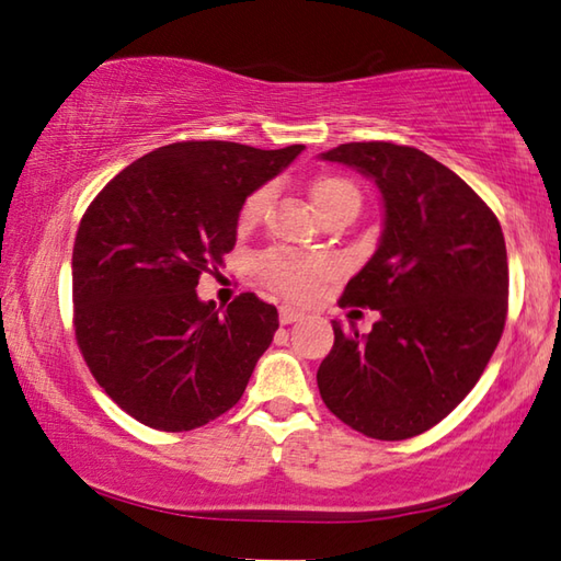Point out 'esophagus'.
I'll list each match as a JSON object with an SVG mask.
<instances>
[{"label": "esophagus", "mask_w": 561, "mask_h": 561, "mask_svg": "<svg viewBox=\"0 0 561 561\" xmlns=\"http://www.w3.org/2000/svg\"><path fill=\"white\" fill-rule=\"evenodd\" d=\"M302 316H306V312L298 310V308H290V306H283L280 308V322H283V325H290V322L300 320Z\"/></svg>", "instance_id": "esophagus-1"}]
</instances>
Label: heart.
I'll return each mask as SVG.
<instances>
[{"label": "heart", "instance_id": "1", "mask_svg": "<svg viewBox=\"0 0 561 561\" xmlns=\"http://www.w3.org/2000/svg\"><path fill=\"white\" fill-rule=\"evenodd\" d=\"M268 190H259L253 192L249 199L243 204L241 216L245 221H251L259 216L265 204H268ZM310 199L316 204V209L320 214H325L332 206H337L342 202H357L359 204V194L355 190V184L347 182L345 176H318L310 184ZM261 273L265 275V280H271L275 288H280L288 296H310L322 280L332 275V261L320 259V255H298V253H288V251H273L261 259Z\"/></svg>", "mask_w": 561, "mask_h": 561}]
</instances>
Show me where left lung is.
Segmentation results:
<instances>
[{"instance_id":"1","label":"left lung","mask_w":561,"mask_h":561,"mask_svg":"<svg viewBox=\"0 0 561 561\" xmlns=\"http://www.w3.org/2000/svg\"><path fill=\"white\" fill-rule=\"evenodd\" d=\"M320 157L369 176L385 204L377 251L340 298L379 320L369 335L332 320L320 397L369 438L419 436L466 399L503 335V229L456 172L416 147L347 142Z\"/></svg>"}]
</instances>
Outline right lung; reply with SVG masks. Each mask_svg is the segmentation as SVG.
Listing matches in <instances>:
<instances>
[{
    "instance_id": "1",
    "label": "right lung",
    "mask_w": 561,
    "mask_h": 561,
    "mask_svg": "<svg viewBox=\"0 0 561 561\" xmlns=\"http://www.w3.org/2000/svg\"><path fill=\"white\" fill-rule=\"evenodd\" d=\"M306 150L202 140L157 147L113 176L73 243V325L98 385L157 431H192L241 399L278 330L253 293L196 296L236 243L245 196Z\"/></svg>"
}]
</instances>
